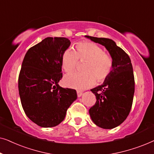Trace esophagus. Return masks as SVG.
<instances>
[{
	"label": "esophagus",
	"mask_w": 154,
	"mask_h": 154,
	"mask_svg": "<svg viewBox=\"0 0 154 154\" xmlns=\"http://www.w3.org/2000/svg\"><path fill=\"white\" fill-rule=\"evenodd\" d=\"M82 94H83V92L80 91V90H77V95L79 97H81L82 96Z\"/></svg>",
	"instance_id": "1"
}]
</instances>
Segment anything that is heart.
<instances>
[{
  "instance_id": "obj_1",
  "label": "heart",
  "mask_w": 154,
  "mask_h": 154,
  "mask_svg": "<svg viewBox=\"0 0 154 154\" xmlns=\"http://www.w3.org/2000/svg\"><path fill=\"white\" fill-rule=\"evenodd\" d=\"M77 52L69 48L62 56V66L66 72L73 71L77 66L79 59L86 61L83 66L85 72H73L64 78V85L69 88L84 90L105 81L113 69V60L104 53L102 48L91 42H80L76 45Z\"/></svg>"
}]
</instances>
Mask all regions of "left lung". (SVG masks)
I'll return each instance as SVG.
<instances>
[{
    "label": "left lung",
    "mask_w": 154,
    "mask_h": 154,
    "mask_svg": "<svg viewBox=\"0 0 154 154\" xmlns=\"http://www.w3.org/2000/svg\"><path fill=\"white\" fill-rule=\"evenodd\" d=\"M104 46L113 60V69L102 85L91 90L97 102L89 110L93 123L104 129L121 125L129 115L134 92V79L131 60L113 40L85 35Z\"/></svg>",
    "instance_id": "left-lung-1"
}]
</instances>
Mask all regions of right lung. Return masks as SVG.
I'll return each mask as SVG.
<instances>
[{"label":"right lung","mask_w":154,"mask_h":154,"mask_svg":"<svg viewBox=\"0 0 154 154\" xmlns=\"http://www.w3.org/2000/svg\"><path fill=\"white\" fill-rule=\"evenodd\" d=\"M70 45L66 38L48 37L29 49L22 62L18 81L21 103L27 117L42 128L62 123L77 99L75 90L58 84L62 54Z\"/></svg>","instance_id":"right-lung-1"}]
</instances>
